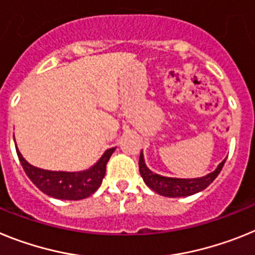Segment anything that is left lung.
<instances>
[{
    "label": "left lung",
    "mask_w": 255,
    "mask_h": 255,
    "mask_svg": "<svg viewBox=\"0 0 255 255\" xmlns=\"http://www.w3.org/2000/svg\"><path fill=\"white\" fill-rule=\"evenodd\" d=\"M225 161L226 159L212 173L207 174L205 177H201V178H192V180L169 178V177H163L156 173H152L151 170L145 165L142 151L140 154L138 167H140V173L143 181L152 191L159 195H163V196H167V198H181V196H190V195H194L201 190L207 189L208 186L216 180V177L220 174Z\"/></svg>",
    "instance_id": "1"
}]
</instances>
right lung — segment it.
<instances>
[{
	"label": "right lung",
	"mask_w": 255,
	"mask_h": 255,
	"mask_svg": "<svg viewBox=\"0 0 255 255\" xmlns=\"http://www.w3.org/2000/svg\"><path fill=\"white\" fill-rule=\"evenodd\" d=\"M114 150V147L106 150L100 160L88 170L72 172V173L70 172H52V170L35 168L21 156L17 149L16 152L26 176L29 177V180L42 192L55 199L81 200V199L91 196L100 187L104 176H105L106 164Z\"/></svg>",
	"instance_id": "right-lung-1"
}]
</instances>
